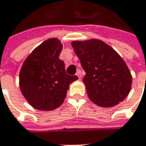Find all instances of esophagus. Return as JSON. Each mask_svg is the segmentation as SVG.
<instances>
[{
  "label": "esophagus",
  "instance_id": "obj_1",
  "mask_svg": "<svg viewBox=\"0 0 146 146\" xmlns=\"http://www.w3.org/2000/svg\"><path fill=\"white\" fill-rule=\"evenodd\" d=\"M76 76H77V77H78L79 80H81L82 76H81V71H80V70H78V71L76 72Z\"/></svg>",
  "mask_w": 146,
  "mask_h": 146
}]
</instances>
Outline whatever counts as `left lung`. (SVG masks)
Returning a JSON list of instances; mask_svg holds the SVG:
<instances>
[{
	"mask_svg": "<svg viewBox=\"0 0 146 146\" xmlns=\"http://www.w3.org/2000/svg\"><path fill=\"white\" fill-rule=\"evenodd\" d=\"M71 46L86 73L83 82L93 103L109 108L127 97L132 88V74L114 48L98 39L74 40Z\"/></svg>",
	"mask_w": 146,
	"mask_h": 146,
	"instance_id": "left-lung-1",
	"label": "left lung"
}]
</instances>
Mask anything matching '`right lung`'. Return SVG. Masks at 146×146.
Listing matches in <instances>:
<instances>
[{"label": "right lung", "instance_id": "1", "mask_svg": "<svg viewBox=\"0 0 146 146\" xmlns=\"http://www.w3.org/2000/svg\"><path fill=\"white\" fill-rule=\"evenodd\" d=\"M62 44L57 38L41 43L23 62L19 87L27 102L35 109L50 111L63 103L69 85L78 80L68 76L59 59Z\"/></svg>", "mask_w": 146, "mask_h": 146}]
</instances>
